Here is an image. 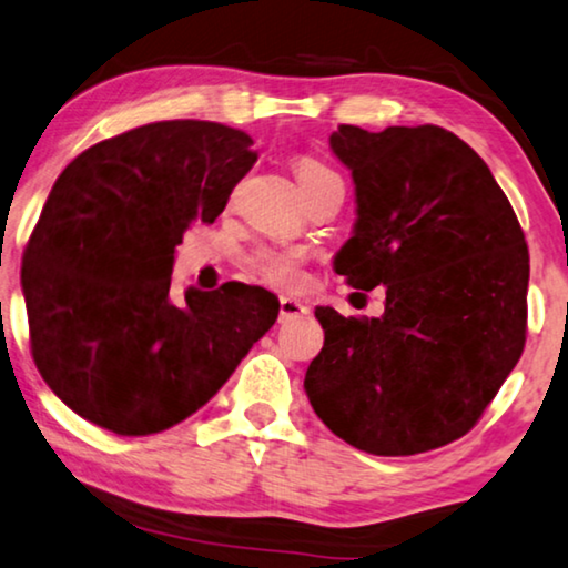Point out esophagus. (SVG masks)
I'll list each match as a JSON object with an SVG mask.
<instances>
[{"label":"esophagus","instance_id":"esophagus-1","mask_svg":"<svg viewBox=\"0 0 568 568\" xmlns=\"http://www.w3.org/2000/svg\"><path fill=\"white\" fill-rule=\"evenodd\" d=\"M307 312H310L307 304L300 302V300H292V296H282V300H278V320H282V322L304 317Z\"/></svg>","mask_w":568,"mask_h":568}]
</instances>
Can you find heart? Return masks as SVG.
<instances>
[{
	"mask_svg": "<svg viewBox=\"0 0 568 568\" xmlns=\"http://www.w3.org/2000/svg\"><path fill=\"white\" fill-rule=\"evenodd\" d=\"M294 172H296V180H300V187L304 190V195H310L312 190L325 185V182H343L337 178V172L329 170L325 162L314 160V156H302V160H296ZM248 261L256 276H261L264 282L274 286H294L300 284L302 278V254L294 248L264 246V248H256Z\"/></svg>",
	"mask_w": 568,
	"mask_h": 568,
	"instance_id": "heart-1",
	"label": "heart"
}]
</instances>
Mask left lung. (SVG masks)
<instances>
[{
    "label": "left lung",
    "instance_id": "left-lung-1",
    "mask_svg": "<svg viewBox=\"0 0 568 568\" xmlns=\"http://www.w3.org/2000/svg\"><path fill=\"white\" fill-rule=\"evenodd\" d=\"M329 146L357 203L335 272L355 290L386 286V312L314 310L325 345L304 390L327 429L368 455L444 447L520 361L526 235L483 156L447 129L343 124Z\"/></svg>",
    "mask_w": 568,
    "mask_h": 568
}]
</instances>
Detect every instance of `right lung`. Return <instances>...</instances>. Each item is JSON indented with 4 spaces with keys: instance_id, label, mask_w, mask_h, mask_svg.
<instances>
[{
    "instance_id": "obj_1",
    "label": "right lung",
    "mask_w": 568,
    "mask_h": 568,
    "mask_svg": "<svg viewBox=\"0 0 568 568\" xmlns=\"http://www.w3.org/2000/svg\"><path fill=\"white\" fill-rule=\"evenodd\" d=\"M254 139L156 121L81 152L22 256L34 365L68 408L119 436L185 422L276 322L278 300L229 282L172 294L174 246L213 223L254 168Z\"/></svg>"
}]
</instances>
